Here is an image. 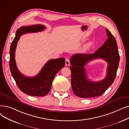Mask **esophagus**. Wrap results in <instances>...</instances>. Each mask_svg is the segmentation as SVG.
Instances as JSON below:
<instances>
[{"label":"esophagus","instance_id":"1","mask_svg":"<svg viewBox=\"0 0 129 129\" xmlns=\"http://www.w3.org/2000/svg\"><path fill=\"white\" fill-rule=\"evenodd\" d=\"M70 64V61L68 58H66L65 59V65L66 66H69Z\"/></svg>","mask_w":129,"mask_h":129}]
</instances>
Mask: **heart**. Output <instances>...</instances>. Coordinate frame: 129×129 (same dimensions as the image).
<instances>
[{"label":"heart","mask_w":129,"mask_h":129,"mask_svg":"<svg viewBox=\"0 0 129 129\" xmlns=\"http://www.w3.org/2000/svg\"><path fill=\"white\" fill-rule=\"evenodd\" d=\"M91 45V43H88L87 44H86V45L84 46V49H86L87 48H88L89 46H90Z\"/></svg>","instance_id":"1"}]
</instances>
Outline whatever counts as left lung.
Wrapping results in <instances>:
<instances>
[{
	"instance_id": "8db88e82",
	"label": "left lung",
	"mask_w": 129,
	"mask_h": 129,
	"mask_svg": "<svg viewBox=\"0 0 129 129\" xmlns=\"http://www.w3.org/2000/svg\"><path fill=\"white\" fill-rule=\"evenodd\" d=\"M108 37L93 54H75L71 58V84L75 95L80 98H89L101 96L113 83L118 69L120 55L117 43L114 36L105 29ZM102 58L108 63L107 74L104 80L93 82L87 78L84 66L89 61Z\"/></svg>"
}]
</instances>
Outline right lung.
Masks as SVG:
<instances>
[{"instance_id": "obj_1", "label": "right lung", "mask_w": 129, "mask_h": 129, "mask_svg": "<svg viewBox=\"0 0 129 129\" xmlns=\"http://www.w3.org/2000/svg\"><path fill=\"white\" fill-rule=\"evenodd\" d=\"M45 28L43 25L21 27L17 30L10 48L9 68L12 76L22 92L33 96H45L51 90L55 76L64 68L65 64V59L63 57L49 60L40 73L34 77L24 76L17 68L15 59V50L20 37L24 34L42 31Z\"/></svg>"}]
</instances>
